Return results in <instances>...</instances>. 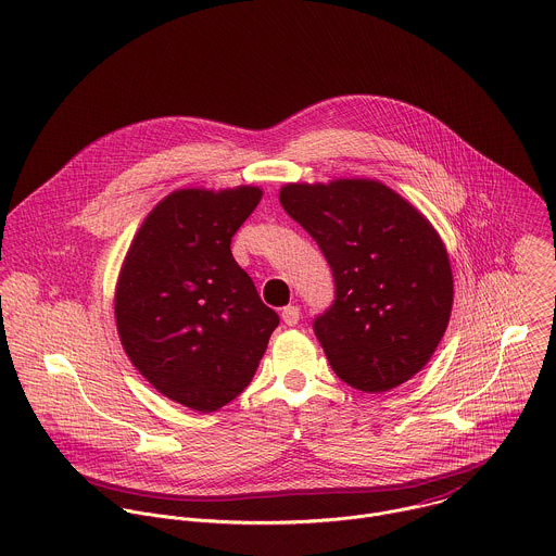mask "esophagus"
<instances>
[{
    "label": "esophagus",
    "instance_id": "obj_1",
    "mask_svg": "<svg viewBox=\"0 0 556 556\" xmlns=\"http://www.w3.org/2000/svg\"><path fill=\"white\" fill-rule=\"evenodd\" d=\"M282 321L287 324V326H298V321H300V308L298 306H285L282 308Z\"/></svg>",
    "mask_w": 556,
    "mask_h": 556
}]
</instances>
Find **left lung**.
Here are the masks:
<instances>
[{
	"instance_id": "1",
	"label": "left lung",
	"mask_w": 556,
	"mask_h": 556,
	"mask_svg": "<svg viewBox=\"0 0 556 556\" xmlns=\"http://www.w3.org/2000/svg\"><path fill=\"white\" fill-rule=\"evenodd\" d=\"M282 208L317 241L334 302L313 330L352 388L386 392L414 377L448 326L453 274L433 226L369 179L280 189Z\"/></svg>"
}]
</instances>
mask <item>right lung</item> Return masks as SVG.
Returning <instances> with one entry per match:
<instances>
[{
  "instance_id": "1",
  "label": "right lung",
  "mask_w": 556,
  "mask_h": 556,
  "mask_svg": "<svg viewBox=\"0 0 556 556\" xmlns=\"http://www.w3.org/2000/svg\"><path fill=\"white\" fill-rule=\"evenodd\" d=\"M258 187L179 189L140 226L116 287L123 348L162 394L198 412L239 396L280 317L237 265L230 241Z\"/></svg>"
}]
</instances>
